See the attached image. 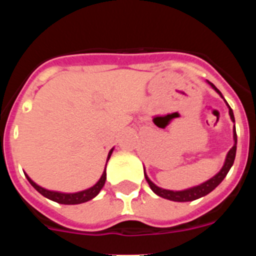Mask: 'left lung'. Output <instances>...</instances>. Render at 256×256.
<instances>
[{
    "mask_svg": "<svg viewBox=\"0 0 256 256\" xmlns=\"http://www.w3.org/2000/svg\"><path fill=\"white\" fill-rule=\"evenodd\" d=\"M208 84L210 85V86L213 88V89L216 90V92H218V94L220 95L222 98H223L222 92H219L218 89H216V85H214L213 82H208ZM223 99H224V98H223ZM224 102H226V100H224ZM226 106H228V109H229V115H230L232 121H233V122H236L233 110L230 109V106H229L228 102H226ZM233 138H234V144H233V147L229 150L228 154H226V161H224V164H223V167L220 168V171H219L218 174H216V176H213L212 178H209L208 180H206V182L200 183V184H198V186H194V187H190V188H187V190H164V188H161V187H158V186H156L154 182H152L151 180H150L148 177H147V174H144V178H146L147 183L150 184V188H151V190H154V192L156 193L157 196H160V197L164 198V200H174V202H190V200H198V198H200V197H204V196H207L208 193H210L212 190H214V188L218 187V186L220 184L222 180L226 178V174H228L229 170H230L232 166H233L234 160H236V125H234V130H233Z\"/></svg>",
    "mask_w": 256,
    "mask_h": 256,
    "instance_id": "obj_1",
    "label": "left lung"
}]
</instances>
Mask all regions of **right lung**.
Segmentation results:
<instances>
[{
    "mask_svg": "<svg viewBox=\"0 0 256 256\" xmlns=\"http://www.w3.org/2000/svg\"><path fill=\"white\" fill-rule=\"evenodd\" d=\"M112 151H114V147L110 150L109 154H108L106 164H108V161H109L110 156H112ZM26 174V177H27L28 182H30V184H32L33 187H34L36 190L40 193V194L44 196V197L48 198V200H53V202H56V203H60V204H80V203H85V202H88V200H92V198L96 197V196L99 194V192L102 190V188L104 187L105 180H106V166H105V170H104V172H102L100 180H98V182L95 183L92 187L88 188V190H80V192H76V193H62V192H56V190H46V188L40 187V186H38L37 183L33 182V180L28 177L27 174Z\"/></svg>",
    "mask_w": 256,
    "mask_h": 256,
    "instance_id": "right-lung-1",
    "label": "right lung"
}]
</instances>
